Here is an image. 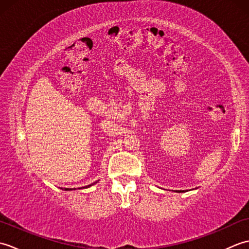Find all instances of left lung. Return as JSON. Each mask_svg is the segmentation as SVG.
Returning <instances> with one entry per match:
<instances>
[{
  "mask_svg": "<svg viewBox=\"0 0 249 249\" xmlns=\"http://www.w3.org/2000/svg\"><path fill=\"white\" fill-rule=\"evenodd\" d=\"M177 193H185V192H184V190H179V192H178V190H177Z\"/></svg>",
  "mask_w": 249,
  "mask_h": 249,
  "instance_id": "obj_1",
  "label": "left lung"
}]
</instances>
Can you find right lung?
Returning <instances> with one entry per match:
<instances>
[{
	"label": "right lung",
	"instance_id": "obj_1",
	"mask_svg": "<svg viewBox=\"0 0 249 249\" xmlns=\"http://www.w3.org/2000/svg\"><path fill=\"white\" fill-rule=\"evenodd\" d=\"M97 182H95V183H93V184H91V185H88V186H86V188H88V187H89V186H92V185H94V184H96ZM61 189H63V188H61ZM64 190H66V192H67V190H75V188H73V189H71V188H64Z\"/></svg>",
	"mask_w": 249,
	"mask_h": 249
}]
</instances>
